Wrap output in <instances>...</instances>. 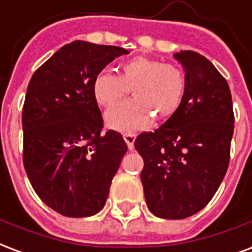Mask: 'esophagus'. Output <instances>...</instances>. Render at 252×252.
Returning a JSON list of instances; mask_svg holds the SVG:
<instances>
[{
    "mask_svg": "<svg viewBox=\"0 0 252 252\" xmlns=\"http://www.w3.org/2000/svg\"><path fill=\"white\" fill-rule=\"evenodd\" d=\"M124 139L127 145L128 150H133L134 149V141H135V134H124Z\"/></svg>",
    "mask_w": 252,
    "mask_h": 252,
    "instance_id": "esophagus-1",
    "label": "esophagus"
}]
</instances>
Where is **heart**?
Here are the masks:
<instances>
[{"label": "heart", "instance_id": "1", "mask_svg": "<svg viewBox=\"0 0 252 252\" xmlns=\"http://www.w3.org/2000/svg\"><path fill=\"white\" fill-rule=\"evenodd\" d=\"M186 74L174 63L135 57L118 66L117 75L99 73L93 82V94L99 106L110 109L131 90L133 99L106 113L107 126L122 133H134L146 126L151 114L157 119L173 117L186 93Z\"/></svg>", "mask_w": 252, "mask_h": 252}]
</instances>
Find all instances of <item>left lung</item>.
<instances>
[{
    "instance_id": "obj_1",
    "label": "left lung",
    "mask_w": 252,
    "mask_h": 252,
    "mask_svg": "<svg viewBox=\"0 0 252 252\" xmlns=\"http://www.w3.org/2000/svg\"><path fill=\"white\" fill-rule=\"evenodd\" d=\"M185 69L182 105L159 128L139 134L141 181L155 217L185 219L200 211L220 186L230 162L234 111L228 83L191 50L174 54Z\"/></svg>"
}]
</instances>
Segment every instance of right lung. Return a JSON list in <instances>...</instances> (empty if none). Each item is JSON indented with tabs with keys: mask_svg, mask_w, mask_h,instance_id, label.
Segmentation results:
<instances>
[{
	"mask_svg": "<svg viewBox=\"0 0 252 252\" xmlns=\"http://www.w3.org/2000/svg\"><path fill=\"white\" fill-rule=\"evenodd\" d=\"M124 47L74 41L30 79L22 110L24 166L43 203L70 218L99 213L127 151L103 121L93 82Z\"/></svg>",
	"mask_w": 252,
	"mask_h": 252,
	"instance_id": "obj_1",
	"label": "right lung"
}]
</instances>
